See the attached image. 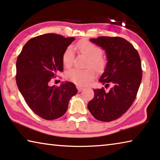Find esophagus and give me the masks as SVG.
<instances>
[{"label": "esophagus", "mask_w": 160, "mask_h": 160, "mask_svg": "<svg viewBox=\"0 0 160 160\" xmlns=\"http://www.w3.org/2000/svg\"><path fill=\"white\" fill-rule=\"evenodd\" d=\"M77 88H78V91H79V92H80V91H82L83 89H84V88H82V87H80V86H77Z\"/></svg>", "instance_id": "1"}]
</instances>
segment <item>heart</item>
<instances>
[{
    "label": "heart",
    "instance_id": "1",
    "mask_svg": "<svg viewBox=\"0 0 160 160\" xmlns=\"http://www.w3.org/2000/svg\"><path fill=\"white\" fill-rule=\"evenodd\" d=\"M75 49L83 56L88 58L86 62V67L92 68L96 72H102L105 69L107 61L102 56L103 50L95 44L88 40H80L74 46ZM62 63L64 66L69 68L72 66L74 60V55L72 48L68 47L65 50L62 57ZM68 78L75 84L80 86H85L89 84L90 81L95 77V72L92 68L85 70L72 69L67 73Z\"/></svg>",
    "mask_w": 160,
    "mask_h": 160
}]
</instances>
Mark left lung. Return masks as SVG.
I'll return each instance as SVG.
<instances>
[{"label": "left lung", "instance_id": "1", "mask_svg": "<svg viewBox=\"0 0 160 160\" xmlns=\"http://www.w3.org/2000/svg\"><path fill=\"white\" fill-rule=\"evenodd\" d=\"M90 41L105 50L108 64L100 82L108 88L94 89V98L88 105L98 120L110 122L120 118L131 107L138 94L142 78L141 60L130 42L121 37L100 36Z\"/></svg>", "mask_w": 160, "mask_h": 160}]
</instances>
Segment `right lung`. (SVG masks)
<instances>
[{
    "mask_svg": "<svg viewBox=\"0 0 160 160\" xmlns=\"http://www.w3.org/2000/svg\"><path fill=\"white\" fill-rule=\"evenodd\" d=\"M74 40L55 33L38 35L29 40L18 56V88L32 112L45 120L62 117L70 99L78 92L70 82L49 86L58 71L62 72V54Z\"/></svg>",
    "mask_w": 160,
    "mask_h": 160,
    "instance_id": "1",
    "label": "right lung"
}]
</instances>
